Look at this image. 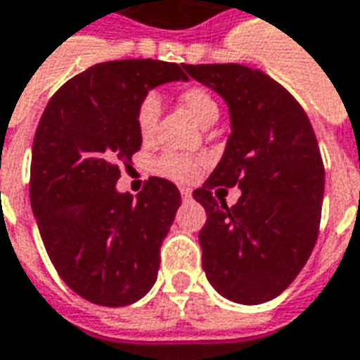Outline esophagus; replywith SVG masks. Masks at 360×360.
Listing matches in <instances>:
<instances>
[{"mask_svg":"<svg viewBox=\"0 0 360 360\" xmlns=\"http://www.w3.org/2000/svg\"><path fill=\"white\" fill-rule=\"evenodd\" d=\"M179 191H181V198H183V200H191V198H193V191H191L188 187H181Z\"/></svg>","mask_w":360,"mask_h":360,"instance_id":"obj_1","label":"esophagus"}]
</instances>
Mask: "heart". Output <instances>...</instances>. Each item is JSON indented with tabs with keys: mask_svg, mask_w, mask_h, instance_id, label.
<instances>
[{
	"mask_svg": "<svg viewBox=\"0 0 360 360\" xmlns=\"http://www.w3.org/2000/svg\"><path fill=\"white\" fill-rule=\"evenodd\" d=\"M181 101L187 107V110L193 115V119L197 120L202 127L206 120L218 119V103L210 93L202 87H188L181 95ZM160 117V99L155 93H148L144 99L140 101L136 110V127L142 138H150L154 134L155 124ZM205 160L198 155H185V154H165L162 155L155 167L158 172L175 181H191L197 177L200 172Z\"/></svg>",
	"mask_w": 360,
	"mask_h": 360,
	"instance_id": "b5f03b06",
	"label": "heart"
}]
</instances>
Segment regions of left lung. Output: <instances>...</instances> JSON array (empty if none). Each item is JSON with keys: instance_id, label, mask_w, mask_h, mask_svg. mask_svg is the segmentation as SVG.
I'll return each instance as SVG.
<instances>
[{"instance_id": "1", "label": "left lung", "mask_w": 360, "mask_h": 360, "mask_svg": "<svg viewBox=\"0 0 360 360\" xmlns=\"http://www.w3.org/2000/svg\"><path fill=\"white\" fill-rule=\"evenodd\" d=\"M222 97L230 136L222 160L193 193L205 206L202 269L218 294L238 304L273 300L302 271L320 230L326 172L310 120L290 93L240 64L185 66ZM238 184V202L212 197Z\"/></svg>"}]
</instances>
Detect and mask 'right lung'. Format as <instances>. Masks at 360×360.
I'll return each instance as SVG.
<instances>
[{
    "label": "right lung",
    "mask_w": 360,
    "mask_h": 360,
    "mask_svg": "<svg viewBox=\"0 0 360 360\" xmlns=\"http://www.w3.org/2000/svg\"><path fill=\"white\" fill-rule=\"evenodd\" d=\"M185 64L117 60L64 84L32 142L31 206L58 275L99 306L138 302L158 278L160 248L181 206L172 181L150 177L132 198L119 193L120 165L142 146L140 101L154 87L187 82Z\"/></svg>",
    "instance_id": "obj_1"
}]
</instances>
